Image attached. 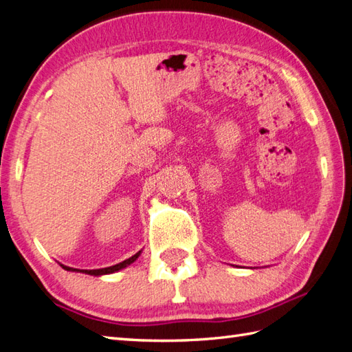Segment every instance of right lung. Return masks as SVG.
<instances>
[{"label": "right lung", "mask_w": 352, "mask_h": 352, "mask_svg": "<svg viewBox=\"0 0 352 352\" xmlns=\"http://www.w3.org/2000/svg\"><path fill=\"white\" fill-rule=\"evenodd\" d=\"M141 252H142V250H139L138 253H135L133 256H130L129 259L122 261V263H120V264H116V265H112V267H106V268H97V270H78V268L65 267V265H63V264H61V267H63L64 270H67V272H79V273H85V274H89V276L112 274V273H116V272H120V270H122V268H126V267H127V265H130V264H133L135 261L138 259V256L141 255Z\"/></svg>", "instance_id": "obj_1"}]
</instances>
